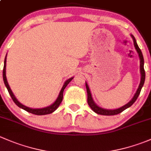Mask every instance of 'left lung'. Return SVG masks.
<instances>
[{"instance_id": "obj_1", "label": "left lung", "mask_w": 151, "mask_h": 151, "mask_svg": "<svg viewBox=\"0 0 151 151\" xmlns=\"http://www.w3.org/2000/svg\"><path fill=\"white\" fill-rule=\"evenodd\" d=\"M132 39H133L134 42V45L135 49H136L138 55H139V60H140V65H139V69H140V74H141V79H140V83H139V87H138L136 93H135L134 96H133V98L130 100V101L126 104L121 107L118 108V109H104V108L101 107V106H98L95 102H94L93 99L92 95H91V91H90L89 86H88V83L85 82V86H86L87 89V93H88V104L90 106V107L92 109V110L93 112H95L96 113L99 114V115H118V114L121 113V112H123V110H125L127 108L130 107L135 102V101L137 100V99L139 96V93H140V91L142 90V88L143 87L145 83V72L144 70V58H143L142 53L140 49L138 47L137 44V41L135 39L134 36L132 34H131Z\"/></svg>"}]
</instances>
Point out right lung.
Here are the masks:
<instances>
[{
  "label": "right lung",
  "mask_w": 151,
  "mask_h": 151,
  "mask_svg": "<svg viewBox=\"0 0 151 151\" xmlns=\"http://www.w3.org/2000/svg\"><path fill=\"white\" fill-rule=\"evenodd\" d=\"M7 55V54H6ZM6 58H5V60H4V70H3V78H4V84H5L7 90H8L9 93L11 97H12V100L14 101V102L19 107L22 108V109H23L24 110L27 111V112H30V113H32V114H34V115H47V114H50L52 113V112H53L54 111H55L56 109H58V107L59 106V105L60 104V103H61L62 100H63V91H64V89L66 88V87L67 86V85L68 84V83H70V82L72 80L73 77H71V78L68 79V80H66V82L64 83V84H63V87H62L61 90H60V93H59L58 94V98L56 99L55 101L53 102V104H52L51 105H50V106H46V107H44V108H37V109H33V108H30V107H28V106H25V105H23L22 104H21L20 102H19V101H18L17 99V98L15 97V96L14 95L13 92L12 91V90H11L10 87H9V85L8 83V81H7V79H6Z\"/></svg>",
  "instance_id": "1"
}]
</instances>
